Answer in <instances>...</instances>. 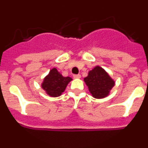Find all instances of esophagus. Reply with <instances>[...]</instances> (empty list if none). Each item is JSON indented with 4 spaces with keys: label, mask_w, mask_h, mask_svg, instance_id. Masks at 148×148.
<instances>
[{
    "label": "esophagus",
    "mask_w": 148,
    "mask_h": 148,
    "mask_svg": "<svg viewBox=\"0 0 148 148\" xmlns=\"http://www.w3.org/2000/svg\"><path fill=\"white\" fill-rule=\"evenodd\" d=\"M73 78H80L81 75L80 74H77V75H73Z\"/></svg>",
    "instance_id": "1"
}]
</instances>
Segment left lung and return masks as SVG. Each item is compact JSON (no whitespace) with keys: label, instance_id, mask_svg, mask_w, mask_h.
<instances>
[{"label":"left lung","instance_id":"obj_1","mask_svg":"<svg viewBox=\"0 0 148 148\" xmlns=\"http://www.w3.org/2000/svg\"><path fill=\"white\" fill-rule=\"evenodd\" d=\"M89 91L95 99H103L109 95L111 89L115 85V82L105 70L96 66L88 73L84 78Z\"/></svg>","mask_w":148,"mask_h":148}]
</instances>
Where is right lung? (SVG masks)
<instances>
[{"mask_svg": "<svg viewBox=\"0 0 148 148\" xmlns=\"http://www.w3.org/2000/svg\"><path fill=\"white\" fill-rule=\"evenodd\" d=\"M71 81L70 77H64L56 68H53L44 78L41 87L51 97H58L62 94Z\"/></svg>", "mask_w": 148, "mask_h": 148, "instance_id": "add662e5", "label": "right lung"}]
</instances>
